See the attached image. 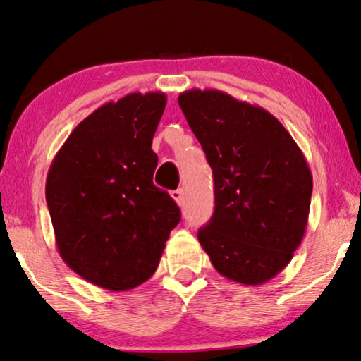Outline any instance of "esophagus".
Masks as SVG:
<instances>
[{"mask_svg":"<svg viewBox=\"0 0 361 361\" xmlns=\"http://www.w3.org/2000/svg\"><path fill=\"white\" fill-rule=\"evenodd\" d=\"M170 195H171V198L175 200L178 204L183 203V190H173Z\"/></svg>","mask_w":361,"mask_h":361,"instance_id":"34e87169","label":"esophagus"}]
</instances>
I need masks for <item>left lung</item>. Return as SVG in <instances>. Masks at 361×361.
Listing matches in <instances>:
<instances>
[{"mask_svg":"<svg viewBox=\"0 0 361 361\" xmlns=\"http://www.w3.org/2000/svg\"><path fill=\"white\" fill-rule=\"evenodd\" d=\"M213 170L214 212L198 240L220 275L276 276L302 243L313 178L302 149L267 109L218 90L178 97Z\"/></svg>","mask_w":361,"mask_h":361,"instance_id":"left-lung-1","label":"left lung"}]
</instances>
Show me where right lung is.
Here are the masks:
<instances>
[{"mask_svg":"<svg viewBox=\"0 0 361 361\" xmlns=\"http://www.w3.org/2000/svg\"><path fill=\"white\" fill-rule=\"evenodd\" d=\"M165 93H131L85 118L49 166L47 203L59 257L86 281L126 291L148 280L180 223L153 185L152 141Z\"/></svg>","mask_w":361,"mask_h":361,"instance_id":"obj_1","label":"right lung"}]
</instances>
